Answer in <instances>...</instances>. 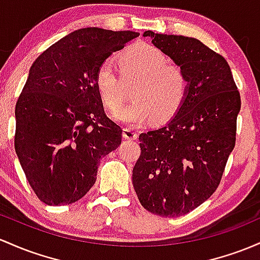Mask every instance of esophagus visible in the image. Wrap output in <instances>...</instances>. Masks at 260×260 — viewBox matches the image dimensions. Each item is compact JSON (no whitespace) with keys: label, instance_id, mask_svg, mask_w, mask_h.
Returning a JSON list of instances; mask_svg holds the SVG:
<instances>
[{"label":"esophagus","instance_id":"obj_1","mask_svg":"<svg viewBox=\"0 0 260 260\" xmlns=\"http://www.w3.org/2000/svg\"><path fill=\"white\" fill-rule=\"evenodd\" d=\"M123 137L125 139H129V141H133V139H137V137L138 135L135 132L133 129H131V128H124L123 129Z\"/></svg>","mask_w":260,"mask_h":260}]
</instances>
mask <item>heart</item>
Segmentation results:
<instances>
[{
  "mask_svg": "<svg viewBox=\"0 0 260 260\" xmlns=\"http://www.w3.org/2000/svg\"><path fill=\"white\" fill-rule=\"evenodd\" d=\"M118 65L121 75L110 62H102L95 74L96 90L111 111L119 110L123 104L124 82L137 81L135 101L113 115L118 121L142 124L153 118L155 123H165L186 101L190 88L187 73L179 64L169 62L159 48L144 42L135 43L119 54Z\"/></svg>",
  "mask_w": 260,
  "mask_h": 260,
  "instance_id": "b5f03b06",
  "label": "heart"
}]
</instances>
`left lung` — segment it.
<instances>
[{"label":"left lung","mask_w":260,"mask_h":260,"mask_svg":"<svg viewBox=\"0 0 260 260\" xmlns=\"http://www.w3.org/2000/svg\"><path fill=\"white\" fill-rule=\"evenodd\" d=\"M143 37L184 68L190 88L175 117L139 136L132 181L145 210L179 217L217 190L236 144L241 96L226 59L199 39L152 30Z\"/></svg>","instance_id":"obj_1"}]
</instances>
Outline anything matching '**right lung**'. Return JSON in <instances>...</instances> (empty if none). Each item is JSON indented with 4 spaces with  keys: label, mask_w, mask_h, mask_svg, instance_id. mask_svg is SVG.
I'll return each instance as SVG.
<instances>
[{
    "label": "right lung",
    "mask_w": 260,
    "mask_h": 260,
    "mask_svg": "<svg viewBox=\"0 0 260 260\" xmlns=\"http://www.w3.org/2000/svg\"><path fill=\"white\" fill-rule=\"evenodd\" d=\"M138 36L81 28L50 45L30 67L16 104L14 149L44 204L60 206L84 198L100 160L121 144L122 128L105 113L95 74Z\"/></svg>",
    "instance_id": "obj_1"
}]
</instances>
